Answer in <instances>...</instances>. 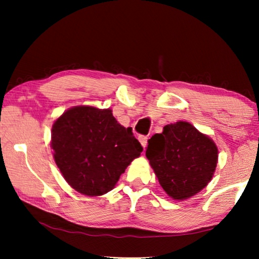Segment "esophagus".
Wrapping results in <instances>:
<instances>
[{
	"mask_svg": "<svg viewBox=\"0 0 259 259\" xmlns=\"http://www.w3.org/2000/svg\"><path fill=\"white\" fill-rule=\"evenodd\" d=\"M139 141H140V144L143 145L144 148L146 147V145H147V137L146 136H140L139 137Z\"/></svg>",
	"mask_w": 259,
	"mask_h": 259,
	"instance_id": "1",
	"label": "esophagus"
}]
</instances>
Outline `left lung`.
<instances>
[{
    "mask_svg": "<svg viewBox=\"0 0 259 259\" xmlns=\"http://www.w3.org/2000/svg\"><path fill=\"white\" fill-rule=\"evenodd\" d=\"M146 157L165 192L173 199L184 200L210 182L218 150L191 123L179 121L165 126L162 133L148 140Z\"/></svg>",
    "mask_w": 259,
    "mask_h": 259,
    "instance_id": "left-lung-1",
    "label": "left lung"
}]
</instances>
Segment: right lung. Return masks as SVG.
Wrapping results in <instances>:
<instances>
[{
	"label": "right lung",
	"instance_id": "add662e5",
	"mask_svg": "<svg viewBox=\"0 0 259 259\" xmlns=\"http://www.w3.org/2000/svg\"><path fill=\"white\" fill-rule=\"evenodd\" d=\"M52 148L66 182L86 196L111 191L143 146L132 128L119 125L111 109L77 106L52 128Z\"/></svg>",
	"mask_w": 259,
	"mask_h": 259
}]
</instances>
